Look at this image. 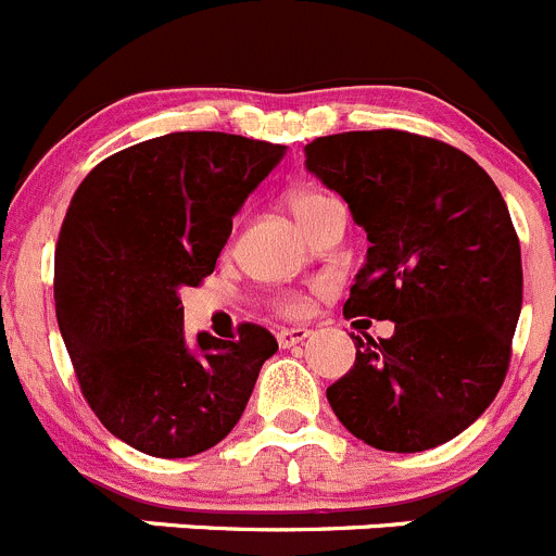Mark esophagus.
Instances as JSON below:
<instances>
[{"label":"esophagus","mask_w":556,"mask_h":556,"mask_svg":"<svg viewBox=\"0 0 556 556\" xmlns=\"http://www.w3.org/2000/svg\"><path fill=\"white\" fill-rule=\"evenodd\" d=\"M311 338V329L307 327H286V329H280L278 332V345L280 349H291V345H296V343H302V340H307Z\"/></svg>","instance_id":"obj_1"}]
</instances>
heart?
Returning a JSON list of instances; mask_svg holds the SVG:
<instances>
[{
  "label": "heart",
  "mask_w": 556,
  "mask_h": 556,
  "mask_svg": "<svg viewBox=\"0 0 556 556\" xmlns=\"http://www.w3.org/2000/svg\"><path fill=\"white\" fill-rule=\"evenodd\" d=\"M332 205H340V202L334 200V197L324 194V191H316V189H302V191H294V194L289 197V207H291V213H294L296 222H300L302 229L311 227V224ZM289 307H294V305H289Z\"/></svg>",
  "instance_id": "obj_1"
}]
</instances>
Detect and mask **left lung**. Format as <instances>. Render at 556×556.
Wrapping results in <instances>:
<instances>
[{
  "mask_svg": "<svg viewBox=\"0 0 556 556\" xmlns=\"http://www.w3.org/2000/svg\"><path fill=\"white\" fill-rule=\"evenodd\" d=\"M305 167L367 232L345 318L394 321L354 338L356 362L327 389L367 446L416 454L452 441L503 387L521 313V251L503 194L470 156L397 129L305 146Z\"/></svg>",
  "mask_w": 556,
  "mask_h": 556,
  "instance_id": "1",
  "label": "left lung"
}]
</instances>
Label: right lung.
<instances>
[{
    "label": "right lung",
    "mask_w": 556,
    "mask_h": 556,
    "mask_svg": "<svg viewBox=\"0 0 556 556\" xmlns=\"http://www.w3.org/2000/svg\"><path fill=\"white\" fill-rule=\"evenodd\" d=\"M286 146L224 131H173L104 159L70 202L56 243V321L104 430L162 459L232 432L262 365L265 327L186 340L180 289L211 276L232 218Z\"/></svg>",
    "instance_id": "add662e5"
}]
</instances>
